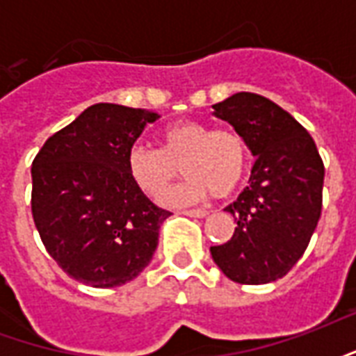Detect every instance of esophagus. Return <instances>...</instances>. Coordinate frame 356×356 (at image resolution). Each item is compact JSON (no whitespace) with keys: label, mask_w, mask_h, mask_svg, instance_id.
Returning a JSON list of instances; mask_svg holds the SVG:
<instances>
[{"label":"esophagus","mask_w":356,"mask_h":356,"mask_svg":"<svg viewBox=\"0 0 356 356\" xmlns=\"http://www.w3.org/2000/svg\"><path fill=\"white\" fill-rule=\"evenodd\" d=\"M179 213H183V216L188 217H206L209 211L208 209H183V211H179Z\"/></svg>","instance_id":"esophagus-1"}]
</instances>
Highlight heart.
<instances>
[{
    "label": "heart",
    "instance_id": "heart-1",
    "mask_svg": "<svg viewBox=\"0 0 356 356\" xmlns=\"http://www.w3.org/2000/svg\"><path fill=\"white\" fill-rule=\"evenodd\" d=\"M160 150L133 145L125 154V170L139 191L158 198L177 175L186 179L163 194L168 206H186L208 198L232 194L246 175L250 148L234 127H213L206 122L181 120L158 133Z\"/></svg>",
    "mask_w": 356,
    "mask_h": 356
}]
</instances>
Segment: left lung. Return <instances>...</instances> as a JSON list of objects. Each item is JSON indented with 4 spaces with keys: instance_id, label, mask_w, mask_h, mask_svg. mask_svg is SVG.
Masks as SVG:
<instances>
[{
    "instance_id": "left-lung-1",
    "label": "left lung",
    "mask_w": 356,
    "mask_h": 356,
    "mask_svg": "<svg viewBox=\"0 0 356 356\" xmlns=\"http://www.w3.org/2000/svg\"><path fill=\"white\" fill-rule=\"evenodd\" d=\"M213 110L244 135L255 163L250 185L225 208L236 223L232 238L209 252L234 282H275L305 254L321 219L324 163L305 127L261 95L242 91Z\"/></svg>"
}]
</instances>
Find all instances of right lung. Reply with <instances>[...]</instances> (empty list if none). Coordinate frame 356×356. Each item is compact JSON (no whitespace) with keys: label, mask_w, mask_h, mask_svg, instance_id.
<instances>
[{"label":"right lung","mask_w":356,"mask_h":356,"mask_svg":"<svg viewBox=\"0 0 356 356\" xmlns=\"http://www.w3.org/2000/svg\"><path fill=\"white\" fill-rule=\"evenodd\" d=\"M156 112L99 102L51 135L32 162V217L74 280L116 288L143 273L171 216L133 185L125 154Z\"/></svg>","instance_id":"1"}]
</instances>
